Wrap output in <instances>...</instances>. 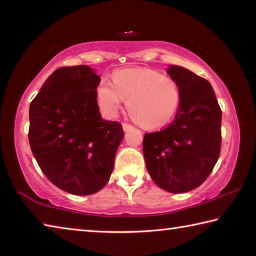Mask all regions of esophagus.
Returning <instances> with one entry per match:
<instances>
[{
	"label": "esophagus",
	"mask_w": 256,
	"mask_h": 256,
	"mask_svg": "<svg viewBox=\"0 0 256 256\" xmlns=\"http://www.w3.org/2000/svg\"><path fill=\"white\" fill-rule=\"evenodd\" d=\"M122 128H123V130L125 132L126 131H130V130H132L133 128V126L132 125H130V124H126V123H123V125H122Z\"/></svg>",
	"instance_id": "1"
}]
</instances>
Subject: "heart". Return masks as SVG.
<instances>
[{
    "label": "heart",
    "mask_w": 256,
    "mask_h": 256,
    "mask_svg": "<svg viewBox=\"0 0 256 256\" xmlns=\"http://www.w3.org/2000/svg\"><path fill=\"white\" fill-rule=\"evenodd\" d=\"M99 110L108 118L118 116L126 100L131 118L142 126L157 128L174 118L180 92L172 78L152 68H124L112 74V84L102 81L96 88Z\"/></svg>",
    "instance_id": "obj_1"
}]
</instances>
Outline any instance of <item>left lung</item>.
I'll list each match as a JSON object with an SVG mask.
<instances>
[{
	"mask_svg": "<svg viewBox=\"0 0 256 256\" xmlns=\"http://www.w3.org/2000/svg\"><path fill=\"white\" fill-rule=\"evenodd\" d=\"M167 73L180 86V102L166 128L144 134V156L160 188L184 193L198 188L219 158L222 110L209 81L178 66Z\"/></svg>",
	"mask_w": 256,
	"mask_h": 256,
	"instance_id": "8db88e82",
	"label": "left lung"
}]
</instances>
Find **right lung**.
I'll return each instance as SVG.
<instances>
[{
  "instance_id": "obj_1",
  "label": "right lung",
  "mask_w": 256,
  "mask_h": 256,
  "mask_svg": "<svg viewBox=\"0 0 256 256\" xmlns=\"http://www.w3.org/2000/svg\"><path fill=\"white\" fill-rule=\"evenodd\" d=\"M99 82L88 66L58 68L29 107L34 157L52 183L74 196H90L107 184L124 138L118 122L102 118Z\"/></svg>"
}]
</instances>
